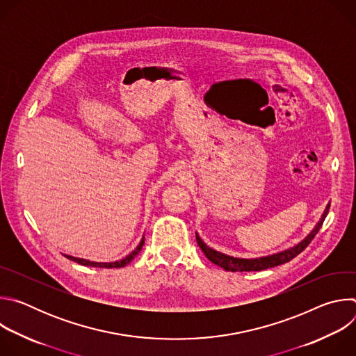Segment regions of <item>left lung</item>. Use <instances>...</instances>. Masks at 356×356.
I'll return each mask as SVG.
<instances>
[{
	"instance_id": "obj_1",
	"label": "left lung",
	"mask_w": 356,
	"mask_h": 356,
	"mask_svg": "<svg viewBox=\"0 0 356 356\" xmlns=\"http://www.w3.org/2000/svg\"><path fill=\"white\" fill-rule=\"evenodd\" d=\"M328 210H330V204L327 206V209H325L321 220L316 225V228L312 231V234H309V236L306 239H302L298 245H296V246H293V248H290L287 250L275 253V255H270V257H264V258H257V259L232 258V257L224 255V253L217 252V250L209 248L204 242L201 241V238L197 234H195V239H197V243L201 248V250L204 252V255L207 257V259H210L213 264L221 266L225 270H229V272H258V270H265V269L275 268V266H279L282 264L290 262L293 258H296L298 255V253H301L304 249H306L309 246V243L314 239L317 232L320 231V228H321V225H323V222H324V220H325V217L328 214Z\"/></svg>"
}]
</instances>
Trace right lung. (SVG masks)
I'll list each match as a JSON object with an SVG mask.
<instances>
[{
    "instance_id": "add662e5",
    "label": "right lung",
    "mask_w": 356,
    "mask_h": 356,
    "mask_svg": "<svg viewBox=\"0 0 356 356\" xmlns=\"http://www.w3.org/2000/svg\"><path fill=\"white\" fill-rule=\"evenodd\" d=\"M145 243V238H142V241L139 242V245L136 246L135 250H132L128 257H125L124 259L121 261H117V262H110V264H103V262H91V261H86V259H80V258H73V257H69V255H65L67 259L73 261V262H77L80 265H84V266H92V268H106V269H111V268H124L127 266L136 255L139 253V250L142 249Z\"/></svg>"
}]
</instances>
